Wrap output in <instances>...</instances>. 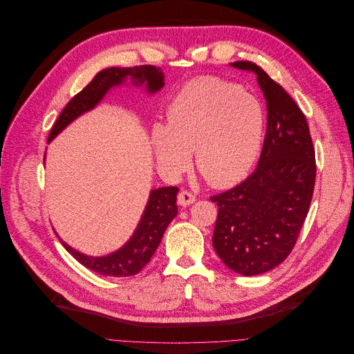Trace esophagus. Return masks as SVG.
Here are the masks:
<instances>
[{
    "instance_id": "1",
    "label": "esophagus",
    "mask_w": 354,
    "mask_h": 354,
    "mask_svg": "<svg viewBox=\"0 0 354 354\" xmlns=\"http://www.w3.org/2000/svg\"><path fill=\"white\" fill-rule=\"evenodd\" d=\"M177 201H178V205L187 207V205H190V203H194L196 201V196L192 195L190 192H187V190H181L180 194H178V199Z\"/></svg>"
}]
</instances>
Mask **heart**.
<instances>
[{
  "mask_svg": "<svg viewBox=\"0 0 354 354\" xmlns=\"http://www.w3.org/2000/svg\"><path fill=\"white\" fill-rule=\"evenodd\" d=\"M266 127L261 102L238 85L196 78L181 88L167 109V124L155 125V159L181 174L194 152L198 173L214 187L236 185L260 153Z\"/></svg>",
  "mask_w": 354,
  "mask_h": 354,
  "instance_id": "1",
  "label": "heart"
}]
</instances>
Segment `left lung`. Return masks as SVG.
Here are the masks:
<instances>
[{
	"instance_id": "left-lung-1",
	"label": "left lung",
	"mask_w": 354,
	"mask_h": 354,
	"mask_svg": "<svg viewBox=\"0 0 354 354\" xmlns=\"http://www.w3.org/2000/svg\"><path fill=\"white\" fill-rule=\"evenodd\" d=\"M230 66L257 75L267 106V131L254 173L220 195L212 245L242 276L261 274L292 251L312 202L316 164L306 116L279 84L252 62Z\"/></svg>"
}]
</instances>
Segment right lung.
I'll list each match as a JSON object with an SVG mask.
<instances>
[{
    "instance_id": "add662e5",
    "label": "right lung",
    "mask_w": 354,
    "mask_h": 354,
    "mask_svg": "<svg viewBox=\"0 0 354 354\" xmlns=\"http://www.w3.org/2000/svg\"><path fill=\"white\" fill-rule=\"evenodd\" d=\"M130 80L134 87H145L147 94H155L164 87V72L160 68L145 65L134 68H108L95 75L94 80L66 104L53 125L48 143L77 118L94 109L113 87H120ZM46 160V158H44ZM177 187L153 189L138 221L133 236L120 250L103 257H91L73 250L66 242L63 246L87 269L113 277H127L140 272L151 261L168 224L177 216Z\"/></svg>"
}]
</instances>
